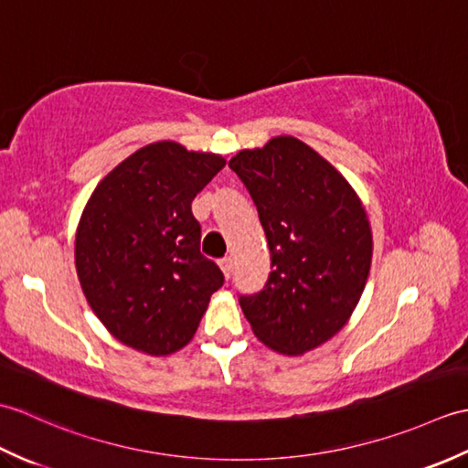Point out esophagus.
<instances>
[{"mask_svg": "<svg viewBox=\"0 0 468 468\" xmlns=\"http://www.w3.org/2000/svg\"><path fill=\"white\" fill-rule=\"evenodd\" d=\"M218 267H221L223 275L229 280V275H231V270H233V261L231 257H223V260H218Z\"/></svg>", "mask_w": 468, "mask_h": 468, "instance_id": "1", "label": "esophagus"}]
</instances>
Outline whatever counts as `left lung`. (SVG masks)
<instances>
[{"instance_id":"obj_1","label":"left lung","mask_w":468,"mask_h":468,"mask_svg":"<svg viewBox=\"0 0 468 468\" xmlns=\"http://www.w3.org/2000/svg\"><path fill=\"white\" fill-rule=\"evenodd\" d=\"M239 175L260 213L271 273L239 297L253 334L285 356L330 340L350 320L372 263V229L354 186L295 136H273L237 153Z\"/></svg>"}]
</instances>
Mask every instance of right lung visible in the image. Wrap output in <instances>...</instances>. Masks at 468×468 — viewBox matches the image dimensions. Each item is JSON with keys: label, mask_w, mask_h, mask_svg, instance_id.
Listing matches in <instances>:
<instances>
[{"label": "right lung", "mask_w": 468, "mask_h": 468, "mask_svg": "<svg viewBox=\"0 0 468 468\" xmlns=\"http://www.w3.org/2000/svg\"><path fill=\"white\" fill-rule=\"evenodd\" d=\"M225 163L158 141L116 165L88 198L76 229L78 280L98 320L133 350H181L223 285L198 250L191 203Z\"/></svg>", "instance_id": "1"}]
</instances>
